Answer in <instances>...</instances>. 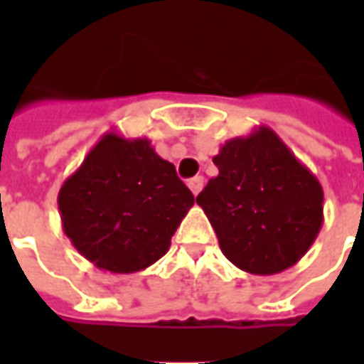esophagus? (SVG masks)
<instances>
[{
  "label": "esophagus",
  "mask_w": 364,
  "mask_h": 364,
  "mask_svg": "<svg viewBox=\"0 0 364 364\" xmlns=\"http://www.w3.org/2000/svg\"><path fill=\"white\" fill-rule=\"evenodd\" d=\"M189 189L193 191V195H198L200 193V189H203V185H205V177L203 175H197V177H193V179H189Z\"/></svg>",
  "instance_id": "34e87169"
}]
</instances>
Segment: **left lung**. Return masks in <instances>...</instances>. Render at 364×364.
I'll use <instances>...</instances> for the list:
<instances>
[{"label":"left lung","instance_id":"1","mask_svg":"<svg viewBox=\"0 0 364 364\" xmlns=\"http://www.w3.org/2000/svg\"><path fill=\"white\" fill-rule=\"evenodd\" d=\"M213 161L218 175L197 203L222 253L252 274L296 265L323 224V189L316 175L269 127L228 140Z\"/></svg>","mask_w":364,"mask_h":364}]
</instances>
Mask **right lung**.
<instances>
[{
  "mask_svg": "<svg viewBox=\"0 0 364 364\" xmlns=\"http://www.w3.org/2000/svg\"><path fill=\"white\" fill-rule=\"evenodd\" d=\"M195 205L148 138L107 132L58 193L64 234L101 271L128 274L164 257Z\"/></svg>",
  "mask_w": 364,
  "mask_h": 364,
  "instance_id": "add662e5",
  "label": "right lung"
}]
</instances>
